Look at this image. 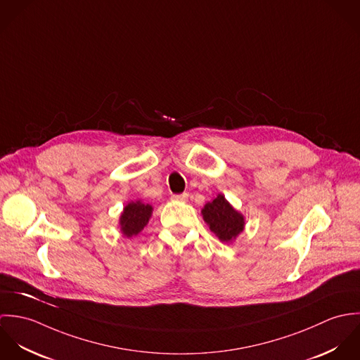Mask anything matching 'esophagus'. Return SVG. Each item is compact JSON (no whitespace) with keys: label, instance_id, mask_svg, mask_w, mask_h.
Wrapping results in <instances>:
<instances>
[{"label":"esophagus","instance_id":"34e87169","mask_svg":"<svg viewBox=\"0 0 360 360\" xmlns=\"http://www.w3.org/2000/svg\"><path fill=\"white\" fill-rule=\"evenodd\" d=\"M172 200H173V201H181V202H186V201L188 200V194H187V193H183V194L172 195Z\"/></svg>","mask_w":360,"mask_h":360}]
</instances>
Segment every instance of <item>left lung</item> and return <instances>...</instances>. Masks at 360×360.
<instances>
[{"label": "left lung", "mask_w": 360, "mask_h": 360, "mask_svg": "<svg viewBox=\"0 0 360 360\" xmlns=\"http://www.w3.org/2000/svg\"><path fill=\"white\" fill-rule=\"evenodd\" d=\"M201 213L210 231H213L221 243L234 241L244 230V216L230 205L221 194L207 202Z\"/></svg>", "instance_id": "1"}]
</instances>
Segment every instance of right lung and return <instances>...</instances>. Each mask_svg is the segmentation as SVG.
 Here are the masks:
<instances>
[{"mask_svg": "<svg viewBox=\"0 0 360 360\" xmlns=\"http://www.w3.org/2000/svg\"><path fill=\"white\" fill-rule=\"evenodd\" d=\"M153 214V206L150 204H143L141 201L129 202L124 206L120 214V230L126 237L137 236L150 221Z\"/></svg>", "mask_w": 360, "mask_h": 360, "instance_id": "add662e5", "label": "right lung"}]
</instances>
